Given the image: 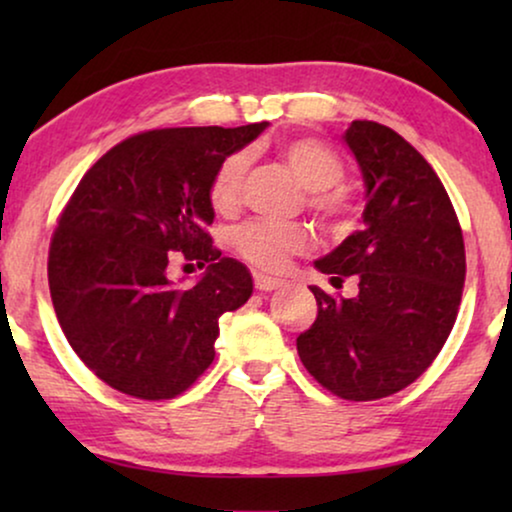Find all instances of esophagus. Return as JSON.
<instances>
[{
    "mask_svg": "<svg viewBox=\"0 0 512 512\" xmlns=\"http://www.w3.org/2000/svg\"><path fill=\"white\" fill-rule=\"evenodd\" d=\"M254 284H256L258 291H275L284 282H282V279H277V277H270V275H263V272H256Z\"/></svg>",
    "mask_w": 512,
    "mask_h": 512,
    "instance_id": "34e87169",
    "label": "esophagus"
}]
</instances>
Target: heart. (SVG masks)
Returning <instances> with one entry per match:
<instances>
[{
  "instance_id": "1",
  "label": "heart",
  "mask_w": 512,
  "mask_h": 512,
  "mask_svg": "<svg viewBox=\"0 0 512 512\" xmlns=\"http://www.w3.org/2000/svg\"><path fill=\"white\" fill-rule=\"evenodd\" d=\"M279 158L289 167L298 184L307 191V205L321 219L335 221L349 209V195L340 186L345 163L331 146L312 137H298L279 146ZM249 156L244 151L230 153L216 167L209 184V202L219 214L235 212L247 177ZM244 261L263 270H279L296 254H305L312 235L303 226H279L268 221H249L235 228L230 237Z\"/></svg>"
}]
</instances>
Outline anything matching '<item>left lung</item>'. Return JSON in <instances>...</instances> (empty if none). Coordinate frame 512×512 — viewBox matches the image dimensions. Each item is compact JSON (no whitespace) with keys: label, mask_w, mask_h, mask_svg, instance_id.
<instances>
[{"label":"left lung","mask_w":512,"mask_h":512,"mask_svg":"<svg viewBox=\"0 0 512 512\" xmlns=\"http://www.w3.org/2000/svg\"><path fill=\"white\" fill-rule=\"evenodd\" d=\"M363 179L361 230L314 268L354 298L310 286L317 319L296 340L321 387L347 401H375L417 380L443 349L466 277L464 237L438 174L387 125L354 121L342 135Z\"/></svg>","instance_id":"8db88e82"}]
</instances>
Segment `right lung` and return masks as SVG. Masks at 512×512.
Listing matches in <instances>:
<instances>
[{
    "label": "right lung",
    "mask_w": 512,
    "mask_h": 512,
    "mask_svg": "<svg viewBox=\"0 0 512 512\" xmlns=\"http://www.w3.org/2000/svg\"><path fill=\"white\" fill-rule=\"evenodd\" d=\"M268 125L142 132L83 174L51 240L48 284L69 345L109 387L160 401L214 361L219 317L247 303L254 279L212 244L209 184ZM177 250L208 268L188 290L169 279Z\"/></svg>",
    "instance_id": "add662e5"
}]
</instances>
